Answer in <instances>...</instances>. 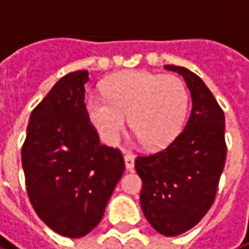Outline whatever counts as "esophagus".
I'll use <instances>...</instances> for the list:
<instances>
[{
	"label": "esophagus",
	"mask_w": 249,
	"mask_h": 249,
	"mask_svg": "<svg viewBox=\"0 0 249 249\" xmlns=\"http://www.w3.org/2000/svg\"><path fill=\"white\" fill-rule=\"evenodd\" d=\"M134 161H135V156L131 152H126L124 153V164H126V168L127 169H131L134 167Z\"/></svg>",
	"instance_id": "obj_1"
}]
</instances>
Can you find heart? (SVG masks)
Masks as SVG:
<instances>
[{"label":"heart","mask_w":249,"mask_h":249,"mask_svg":"<svg viewBox=\"0 0 249 249\" xmlns=\"http://www.w3.org/2000/svg\"><path fill=\"white\" fill-rule=\"evenodd\" d=\"M104 97L90 95L85 111L97 134L108 145L121 140L127 124L149 149H162L179 135L190 96L181 78L147 70H127L103 84Z\"/></svg>","instance_id":"b5f03b06"}]
</instances>
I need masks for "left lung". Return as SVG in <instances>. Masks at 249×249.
I'll use <instances>...</instances> for the list:
<instances>
[{
  "instance_id": "8db88e82",
  "label": "left lung",
  "mask_w": 249,
  "mask_h": 249,
  "mask_svg": "<svg viewBox=\"0 0 249 249\" xmlns=\"http://www.w3.org/2000/svg\"><path fill=\"white\" fill-rule=\"evenodd\" d=\"M183 75L193 109L174 141L156 153L138 156L141 207L149 224L164 236H178L199 222L215 199L225 165V115L210 89L191 70L165 65Z\"/></svg>"
}]
</instances>
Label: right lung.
I'll return each mask as SVG.
<instances>
[{"label":"right lung","instance_id":"1","mask_svg":"<svg viewBox=\"0 0 249 249\" xmlns=\"http://www.w3.org/2000/svg\"><path fill=\"white\" fill-rule=\"evenodd\" d=\"M87 70L63 75L39 103L21 149L25 187L37 217L78 239L103 218L124 172L119 149L102 145L85 111Z\"/></svg>","mask_w":249,"mask_h":249}]
</instances>
